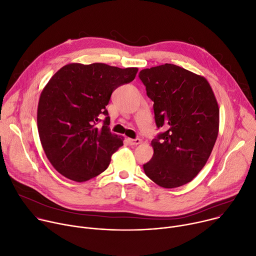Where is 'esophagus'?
Returning a JSON list of instances; mask_svg holds the SVG:
<instances>
[{"mask_svg":"<svg viewBox=\"0 0 256 256\" xmlns=\"http://www.w3.org/2000/svg\"><path fill=\"white\" fill-rule=\"evenodd\" d=\"M128 144L132 145V146H134V145H138L141 143V140L140 138H128Z\"/></svg>","mask_w":256,"mask_h":256,"instance_id":"obj_1","label":"esophagus"}]
</instances>
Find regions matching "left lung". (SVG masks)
<instances>
[{"instance_id": "8db88e82", "label": "left lung", "mask_w": 256, "mask_h": 256, "mask_svg": "<svg viewBox=\"0 0 256 256\" xmlns=\"http://www.w3.org/2000/svg\"><path fill=\"white\" fill-rule=\"evenodd\" d=\"M138 78L154 102L161 132L153 138L154 154L143 166L146 176L164 188L191 182L203 168L218 134L220 109L208 82L174 64L143 69Z\"/></svg>"}]
</instances>
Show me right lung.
<instances>
[{
    "label": "right lung",
    "instance_id": "right-lung-1",
    "mask_svg": "<svg viewBox=\"0 0 256 256\" xmlns=\"http://www.w3.org/2000/svg\"><path fill=\"white\" fill-rule=\"evenodd\" d=\"M136 72L134 67L72 63L49 80L38 101V130L44 151L58 172L80 182L108 168L111 155L124 142L110 132L106 106L113 90L132 82Z\"/></svg>",
    "mask_w": 256,
    "mask_h": 256
}]
</instances>
